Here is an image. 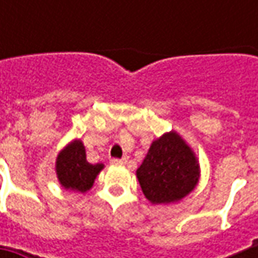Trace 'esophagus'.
Returning <instances> with one entry per match:
<instances>
[{"label":"esophagus","mask_w":258,"mask_h":258,"mask_svg":"<svg viewBox=\"0 0 258 258\" xmlns=\"http://www.w3.org/2000/svg\"><path fill=\"white\" fill-rule=\"evenodd\" d=\"M110 162H112V165H124L126 159H112Z\"/></svg>","instance_id":"esophagus-1"}]
</instances>
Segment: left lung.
<instances>
[{"mask_svg":"<svg viewBox=\"0 0 258 258\" xmlns=\"http://www.w3.org/2000/svg\"><path fill=\"white\" fill-rule=\"evenodd\" d=\"M200 176L197 155L175 131L155 139L136 171L145 198L156 205L181 201L195 189Z\"/></svg>","mask_w":258,"mask_h":258,"instance_id":"obj_1","label":"left lung"}]
</instances>
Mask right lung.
<instances>
[{
  "instance_id": "obj_1",
  "label": "right lung",
  "mask_w": 258,
  "mask_h": 258,
  "mask_svg": "<svg viewBox=\"0 0 258 258\" xmlns=\"http://www.w3.org/2000/svg\"><path fill=\"white\" fill-rule=\"evenodd\" d=\"M103 168V164L87 162L85 144L80 139L69 142L55 158V175L58 182L64 189L75 192L89 191Z\"/></svg>"
}]
</instances>
